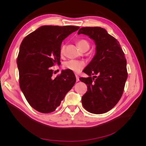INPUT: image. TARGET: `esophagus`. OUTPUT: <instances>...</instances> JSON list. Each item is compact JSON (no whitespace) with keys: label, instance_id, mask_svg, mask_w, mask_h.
I'll return each mask as SVG.
<instances>
[{"label":"esophagus","instance_id":"obj_1","mask_svg":"<svg viewBox=\"0 0 146 146\" xmlns=\"http://www.w3.org/2000/svg\"><path fill=\"white\" fill-rule=\"evenodd\" d=\"M76 81H77V82H78V81H79V77H78V76H77V75H76Z\"/></svg>","mask_w":146,"mask_h":146}]
</instances>
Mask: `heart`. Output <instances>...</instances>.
<instances>
[{
  "mask_svg": "<svg viewBox=\"0 0 146 146\" xmlns=\"http://www.w3.org/2000/svg\"><path fill=\"white\" fill-rule=\"evenodd\" d=\"M77 45L80 49H82V48L88 47H90V44L85 39H80L77 42ZM64 52V46H63L60 48V54L63 55ZM64 66L75 72H79L80 70L84 68L85 66V63L83 61H77V60H69L66 61L64 64Z\"/></svg>",
  "mask_w": 146,
  "mask_h": 146,
  "instance_id": "b5f03b06",
  "label": "heart"
}]
</instances>
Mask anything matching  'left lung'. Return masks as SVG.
I'll list each match as a JSON object with an SVG mask.
<instances>
[{
	"label": "left lung",
	"mask_w": 146,
	"mask_h": 146,
	"mask_svg": "<svg viewBox=\"0 0 146 146\" xmlns=\"http://www.w3.org/2000/svg\"><path fill=\"white\" fill-rule=\"evenodd\" d=\"M80 34L87 35L96 45L94 57L83 70L89 77L79 78L88 87L82 98V105L91 113H105L117 104L124 89L127 78L124 53L117 39L104 28L82 27L78 32ZM92 74L97 76L91 78Z\"/></svg>",
	"instance_id": "1"
}]
</instances>
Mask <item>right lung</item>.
<instances>
[{"mask_svg":"<svg viewBox=\"0 0 146 146\" xmlns=\"http://www.w3.org/2000/svg\"><path fill=\"white\" fill-rule=\"evenodd\" d=\"M79 28L43 25L21 44L17 59L20 88L31 107L38 111H54L76 82L74 72L69 69L62 70L53 78L50 67L60 63L62 41Z\"/></svg>","mask_w":146,"mask_h":146,"instance_id":"obj_1","label":"right lung"}]
</instances>
